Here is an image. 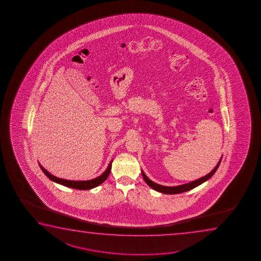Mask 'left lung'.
<instances>
[{"label":"left lung","instance_id":"obj_1","mask_svg":"<svg viewBox=\"0 0 261 261\" xmlns=\"http://www.w3.org/2000/svg\"><path fill=\"white\" fill-rule=\"evenodd\" d=\"M222 158L220 159V161L218 162V165L215 167L214 169H213L210 174H207V175H205L203 177H200V178L198 179V180L188 182V184H186V185H182V186H173V187L161 186V185H158L156 182H152L151 180L148 178L146 175L143 173V170H142V175H143V179H144V181L146 182L147 185L150 186V187H151L152 189L155 190V191H158V192H160V193H166V194H176V193H185V192H187V191H189V190L193 189V188H195L196 186H200L202 182L207 181V179L211 178V176L214 175L215 172L217 171V169H218V167H219Z\"/></svg>","mask_w":261,"mask_h":261}]
</instances>
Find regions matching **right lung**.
<instances>
[{
	"mask_svg": "<svg viewBox=\"0 0 261 261\" xmlns=\"http://www.w3.org/2000/svg\"><path fill=\"white\" fill-rule=\"evenodd\" d=\"M111 164H112V161H111V163L109 164V167H108L107 169L105 170L103 174H101L100 176H98L96 178L88 180V181H71V180H65V179L59 178V177H56L54 175L50 174L41 165L39 164V166L41 169L44 173V175H46L47 177L50 178L54 182H58V184L62 185V186H67V187H70V188H73V189L89 190L94 188L96 186H100V184H102L108 178V176H109L110 173H111Z\"/></svg>",
	"mask_w": 261,
	"mask_h": 261,
	"instance_id": "add662e5",
	"label": "right lung"
}]
</instances>
